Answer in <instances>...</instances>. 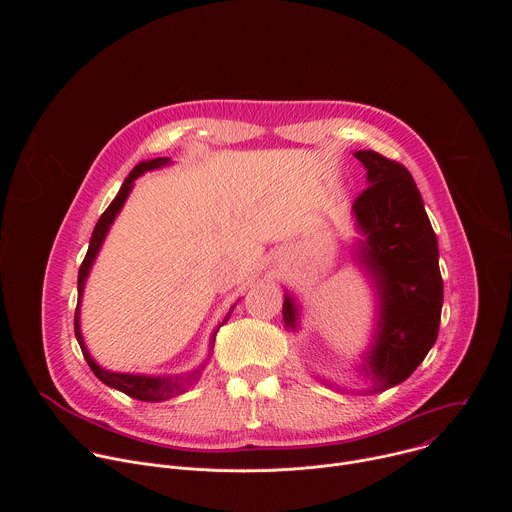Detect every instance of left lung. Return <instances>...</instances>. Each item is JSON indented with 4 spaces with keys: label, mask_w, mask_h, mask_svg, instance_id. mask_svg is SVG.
<instances>
[{
    "label": "left lung",
    "mask_w": 512,
    "mask_h": 512,
    "mask_svg": "<svg viewBox=\"0 0 512 512\" xmlns=\"http://www.w3.org/2000/svg\"><path fill=\"white\" fill-rule=\"evenodd\" d=\"M354 158L369 182L352 212L360 233L354 259L377 296L375 334L360 362L362 375L371 381L364 395H373L403 383L435 344L444 281L437 239L407 168L373 150H360ZM283 322L291 332L300 326V306L287 291Z\"/></svg>",
    "instance_id": "obj_1"
}]
</instances>
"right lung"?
<instances>
[{
  "instance_id": "obj_1",
  "label": "right lung",
  "mask_w": 512,
  "mask_h": 512,
  "mask_svg": "<svg viewBox=\"0 0 512 512\" xmlns=\"http://www.w3.org/2000/svg\"><path fill=\"white\" fill-rule=\"evenodd\" d=\"M170 162H172L170 158H156V160H148V162H139V164L129 172V176H127L125 182L121 184L117 196L113 198V202L107 206V210L101 214V218H99L97 225H95V231H93L91 243H89V251H87L85 261L81 263V269H79V283H77V285H79V302H77V312H75V336H77V340H79V346H81V350H83V356H85L87 364L91 367V371H93L95 377H97L99 381H103L107 387L117 389V391L129 395V397H133V399L150 401V403L166 401V399H170V397H174V395H180V393H184L190 385H194V383L200 379L204 367L208 364V358H210V354H212V346H214V338H216L218 328H221L223 324H227V320L231 318V314H233V310H235V306H237V304H235V306L227 312V316L223 318V322L212 330V336H210V342H208V356H206V360H204L202 364H198V367H196L194 371H190L188 375H176V377L160 375V377H154V375L113 373V371H107V369L99 367V364L95 362V358L91 356V352L87 350V344H85L83 334H81V300H83V291H85V283H87V277H89V273H91V267H93V263H95L99 251H101V245H103V241H105V237H107V233H109V229H111V225H113V221H115V216H117L119 210L123 208V204H125V200H127V196H129V192H131V188H133V182H135L141 174L150 172V170H156V168H164V166H168Z\"/></svg>"
}]
</instances>
